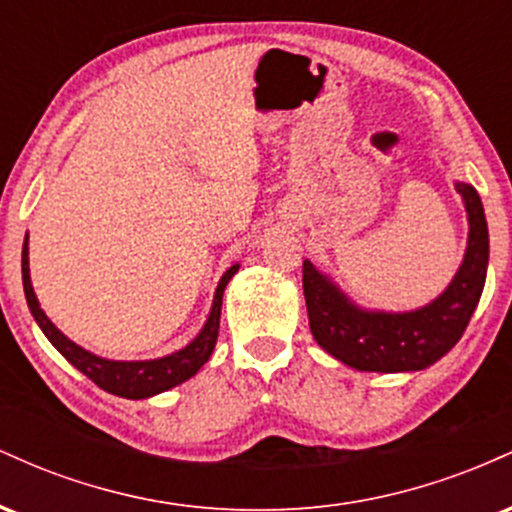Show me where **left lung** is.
Returning <instances> with one entry per match:
<instances>
[{
	"mask_svg": "<svg viewBox=\"0 0 512 512\" xmlns=\"http://www.w3.org/2000/svg\"><path fill=\"white\" fill-rule=\"evenodd\" d=\"M467 211V248L445 291L416 310H370L351 301L330 274L303 262L310 332L327 354L368 373H409L440 361L477 310L489 267V226L479 192L455 180Z\"/></svg>",
	"mask_w": 512,
	"mask_h": 512,
	"instance_id": "obj_1",
	"label": "left lung"
}]
</instances>
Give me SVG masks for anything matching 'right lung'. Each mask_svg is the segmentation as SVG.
<instances>
[{
	"mask_svg": "<svg viewBox=\"0 0 512 512\" xmlns=\"http://www.w3.org/2000/svg\"><path fill=\"white\" fill-rule=\"evenodd\" d=\"M238 269L240 264L236 262L223 272L219 286H216L214 301H211L207 322H204V327L190 344H185L182 349L161 358H146V361H113V358L93 354V351L84 349V346L72 342L67 334L57 330L55 322H52L50 317L45 315V310L40 308L38 296H35L33 291L31 267H28V233L26 238H23L21 250L23 293H26V303L28 308H31L33 320L38 322L40 330H43L45 337L50 339V344L55 346L76 370H81V373H84L86 378H91L101 390L127 399H146L161 395V392L170 390V387L190 380L192 375L209 361L211 351H214L216 346V337H219L223 291H226L228 281L233 279V274H236Z\"/></svg>",
	"mask_w": 512,
	"mask_h": 512,
	"instance_id": "add662e5",
	"label": "right lung"
}]
</instances>
